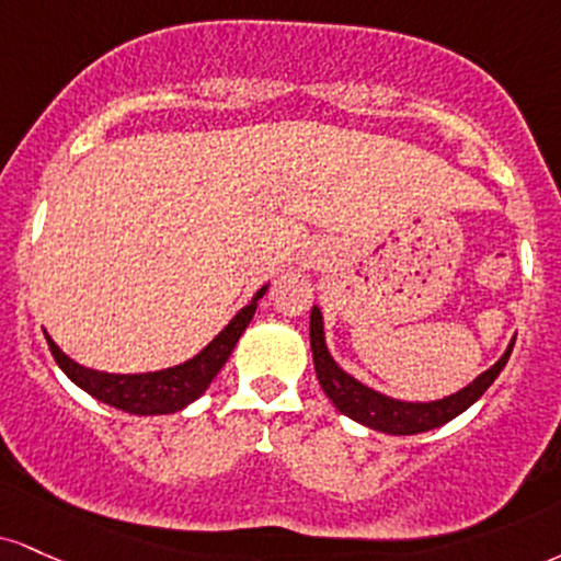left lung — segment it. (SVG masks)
<instances>
[{
	"label": "left lung",
	"mask_w": 561,
	"mask_h": 561,
	"mask_svg": "<svg viewBox=\"0 0 561 561\" xmlns=\"http://www.w3.org/2000/svg\"><path fill=\"white\" fill-rule=\"evenodd\" d=\"M512 347H515V340L510 342L507 353L499 357L494 366L483 370L470 387L460 389L457 394L444 397V400L436 402H400L379 394V391L363 387L360 381H355L353 376H347L345 370L336 366L332 355H329L327 342H323L321 310H310V350H313V366L321 389L327 391V397L334 402V408L340 410V413L363 423V426L383 431V434H423V431L444 426L451 417L465 413V410L494 383L496 376L502 374V368L507 366L512 355Z\"/></svg>",
	"instance_id": "left-lung-1"
}]
</instances>
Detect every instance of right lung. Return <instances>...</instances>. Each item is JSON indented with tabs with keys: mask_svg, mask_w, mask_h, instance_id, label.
<instances>
[{
	"mask_svg": "<svg viewBox=\"0 0 561 561\" xmlns=\"http://www.w3.org/2000/svg\"><path fill=\"white\" fill-rule=\"evenodd\" d=\"M263 293H266V287H261L251 300V306L242 308L240 313L227 323L225 332L216 336L211 345L201 350L193 360L167 370H157V374H101V370L83 368L78 366L76 360H70L62 350L54 345L49 334H46V342H49V350L54 360H57V366L62 368L80 389H85L88 394L96 397V400L133 415L178 413L185 404L198 400L208 383L214 381V376L219 374L221 366H225L227 357L232 355L234 345H238L240 334L245 332V327L251 323L255 313V302L263 298Z\"/></svg>",
	"mask_w": 561,
	"mask_h": 561,
	"instance_id": "add662e5",
	"label": "right lung"
}]
</instances>
